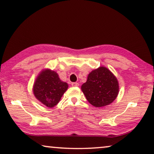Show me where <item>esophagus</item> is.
I'll return each instance as SVG.
<instances>
[{
    "mask_svg": "<svg viewBox=\"0 0 154 154\" xmlns=\"http://www.w3.org/2000/svg\"><path fill=\"white\" fill-rule=\"evenodd\" d=\"M71 85L72 86H79V83H77V82H72Z\"/></svg>",
    "mask_w": 154,
    "mask_h": 154,
    "instance_id": "obj_1",
    "label": "esophagus"
}]
</instances>
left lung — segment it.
<instances>
[{"label": "left lung", "mask_w": 154, "mask_h": 154, "mask_svg": "<svg viewBox=\"0 0 154 154\" xmlns=\"http://www.w3.org/2000/svg\"><path fill=\"white\" fill-rule=\"evenodd\" d=\"M81 88L91 105L103 107L116 98L119 85L115 75L106 67L100 66L88 75L87 80Z\"/></svg>", "instance_id": "8db88e82"}]
</instances>
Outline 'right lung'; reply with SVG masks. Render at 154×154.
Here are the masks:
<instances>
[{
	"label": "right lung",
	"mask_w": 154,
	"mask_h": 154,
	"mask_svg": "<svg viewBox=\"0 0 154 154\" xmlns=\"http://www.w3.org/2000/svg\"><path fill=\"white\" fill-rule=\"evenodd\" d=\"M68 88L66 82L60 79L58 73L46 68L39 73L33 86L35 98L47 107L57 105Z\"/></svg>",
	"instance_id": "1"
}]
</instances>
